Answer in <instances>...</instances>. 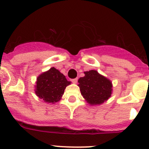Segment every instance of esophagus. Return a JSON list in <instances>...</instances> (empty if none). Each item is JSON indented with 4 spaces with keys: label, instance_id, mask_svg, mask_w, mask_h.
Here are the masks:
<instances>
[{
    "label": "esophagus",
    "instance_id": "1",
    "mask_svg": "<svg viewBox=\"0 0 149 149\" xmlns=\"http://www.w3.org/2000/svg\"><path fill=\"white\" fill-rule=\"evenodd\" d=\"M77 81H78V78H76V79H71V81L73 82V83H74V84L77 83Z\"/></svg>",
    "mask_w": 149,
    "mask_h": 149
}]
</instances>
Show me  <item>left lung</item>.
Segmentation results:
<instances>
[{
	"label": "left lung",
	"instance_id": "left-lung-1",
	"mask_svg": "<svg viewBox=\"0 0 149 149\" xmlns=\"http://www.w3.org/2000/svg\"><path fill=\"white\" fill-rule=\"evenodd\" d=\"M84 74L78 81L82 96L91 105H100L106 101L111 95V81L94 70L84 72Z\"/></svg>",
	"mask_w": 149,
	"mask_h": 149
}]
</instances>
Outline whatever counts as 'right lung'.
<instances>
[{
    "mask_svg": "<svg viewBox=\"0 0 149 149\" xmlns=\"http://www.w3.org/2000/svg\"><path fill=\"white\" fill-rule=\"evenodd\" d=\"M70 84L63 73L52 68L38 77L36 94L45 102L54 103L60 100L65 89Z\"/></svg>",
    "mask_w": 149,
    "mask_h": 149,
    "instance_id": "obj_1",
    "label": "right lung"
}]
</instances>
